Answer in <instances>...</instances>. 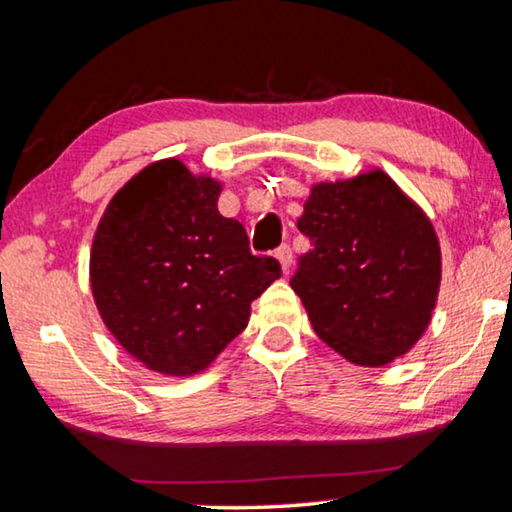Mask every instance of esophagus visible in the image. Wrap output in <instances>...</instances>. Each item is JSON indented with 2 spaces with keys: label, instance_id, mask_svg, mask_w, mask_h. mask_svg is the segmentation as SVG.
<instances>
[{
  "label": "esophagus",
  "instance_id": "1",
  "mask_svg": "<svg viewBox=\"0 0 512 512\" xmlns=\"http://www.w3.org/2000/svg\"><path fill=\"white\" fill-rule=\"evenodd\" d=\"M275 257H277V262H280L282 271H284V273H289L291 262H293V253H291V248H289L287 244H282L280 248L275 250Z\"/></svg>",
  "mask_w": 512,
  "mask_h": 512
}]
</instances>
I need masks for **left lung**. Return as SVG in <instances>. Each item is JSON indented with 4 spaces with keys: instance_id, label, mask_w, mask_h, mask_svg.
<instances>
[{
    "instance_id": "1",
    "label": "left lung",
    "mask_w": 512,
    "mask_h": 512,
    "mask_svg": "<svg viewBox=\"0 0 512 512\" xmlns=\"http://www.w3.org/2000/svg\"><path fill=\"white\" fill-rule=\"evenodd\" d=\"M298 230L311 248L291 289L320 339L368 368L409 352L431 323L443 273L427 214L375 169L311 187Z\"/></svg>"
}]
</instances>
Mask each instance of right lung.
I'll return each instance as SVG.
<instances>
[{
    "mask_svg": "<svg viewBox=\"0 0 512 512\" xmlns=\"http://www.w3.org/2000/svg\"><path fill=\"white\" fill-rule=\"evenodd\" d=\"M219 194L176 158L153 162L112 196L94 232L90 284L103 323L160 375L210 366L282 275L277 259L250 253L244 225L219 214Z\"/></svg>",
    "mask_w": 512,
    "mask_h": 512,
    "instance_id": "right-lung-1",
    "label": "right lung"
}]
</instances>
